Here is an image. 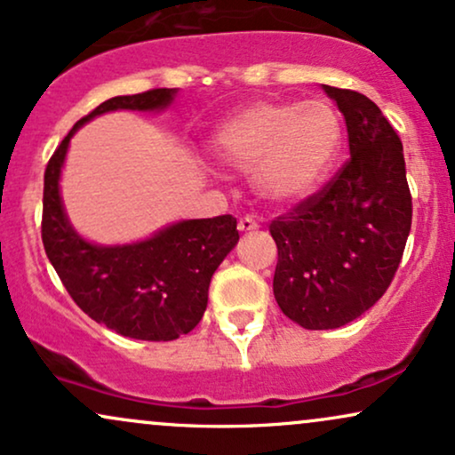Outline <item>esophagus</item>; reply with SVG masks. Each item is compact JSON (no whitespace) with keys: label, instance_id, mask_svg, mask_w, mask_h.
Listing matches in <instances>:
<instances>
[{"label":"esophagus","instance_id":"34e87169","mask_svg":"<svg viewBox=\"0 0 455 455\" xmlns=\"http://www.w3.org/2000/svg\"><path fill=\"white\" fill-rule=\"evenodd\" d=\"M237 228H239V233H251V231H256V228H259V222L245 216V218H242V220H239Z\"/></svg>","mask_w":455,"mask_h":455}]
</instances>
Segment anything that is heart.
<instances>
[{"label":"heart","instance_id":"b5f03b06","mask_svg":"<svg viewBox=\"0 0 455 455\" xmlns=\"http://www.w3.org/2000/svg\"><path fill=\"white\" fill-rule=\"evenodd\" d=\"M341 116L326 101H256L212 138L218 163L251 172L256 193L294 205L322 188L343 150Z\"/></svg>","mask_w":455,"mask_h":455}]
</instances>
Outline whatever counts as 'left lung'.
Returning a JSON list of instances; mask_svg holds the SVG:
<instances>
[{
	"label": "left lung",
	"mask_w": 455,
	"mask_h": 455,
	"mask_svg": "<svg viewBox=\"0 0 455 455\" xmlns=\"http://www.w3.org/2000/svg\"><path fill=\"white\" fill-rule=\"evenodd\" d=\"M346 118L349 158L309 199L269 224L273 294L309 331L346 326L384 297L411 231L403 144L363 92L326 86Z\"/></svg>",
	"instance_id": "1"
}]
</instances>
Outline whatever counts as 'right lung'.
Instances as JSON below:
<instances>
[{
	"label": "right lung",
	"mask_w": 455,
	"mask_h": 455,
	"mask_svg": "<svg viewBox=\"0 0 455 455\" xmlns=\"http://www.w3.org/2000/svg\"><path fill=\"white\" fill-rule=\"evenodd\" d=\"M173 95L175 89H152L103 101L74 124L44 172L42 242L65 290L92 320L141 341H173L199 324L213 271L239 239L237 218L182 220L146 242L95 245L65 216L59 178L71 135L82 124L114 109H165Z\"/></svg>",
	"instance_id": "1"
}]
</instances>
